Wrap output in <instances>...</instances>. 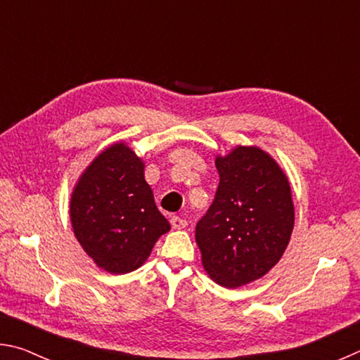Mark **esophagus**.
<instances>
[{
  "mask_svg": "<svg viewBox=\"0 0 360 360\" xmlns=\"http://www.w3.org/2000/svg\"><path fill=\"white\" fill-rule=\"evenodd\" d=\"M172 227L174 229V230H181V229H184L186 225H187V221L184 217H179V216H173L172 217Z\"/></svg>",
  "mask_w": 360,
  "mask_h": 360,
  "instance_id": "34e87169",
  "label": "esophagus"
}]
</instances>
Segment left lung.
<instances>
[{"mask_svg":"<svg viewBox=\"0 0 360 360\" xmlns=\"http://www.w3.org/2000/svg\"><path fill=\"white\" fill-rule=\"evenodd\" d=\"M214 202L200 219L195 240L211 279L240 288L266 275L283 257L294 229L289 181L259 148L238 146L216 158Z\"/></svg>","mask_w":360,"mask_h":360,"instance_id":"1","label":"left lung"}]
</instances>
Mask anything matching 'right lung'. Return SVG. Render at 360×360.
I'll return each instance as SVG.
<instances>
[{
  "mask_svg": "<svg viewBox=\"0 0 360 360\" xmlns=\"http://www.w3.org/2000/svg\"><path fill=\"white\" fill-rule=\"evenodd\" d=\"M72 230L103 270L124 275L141 266L169 230L144 179V163L115 143L90 163L71 195Z\"/></svg>",
  "mask_w": 360,
  "mask_h": 360,
  "instance_id": "1",
  "label": "right lung"
}]
</instances>
